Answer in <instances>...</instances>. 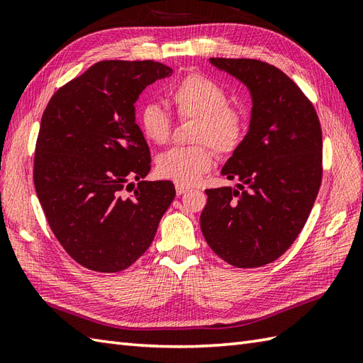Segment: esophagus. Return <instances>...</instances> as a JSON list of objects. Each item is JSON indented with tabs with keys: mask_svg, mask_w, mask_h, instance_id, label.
Returning a JSON list of instances; mask_svg holds the SVG:
<instances>
[{
	"mask_svg": "<svg viewBox=\"0 0 363 363\" xmlns=\"http://www.w3.org/2000/svg\"><path fill=\"white\" fill-rule=\"evenodd\" d=\"M190 189L189 187H186V186H181V184H176V194H177V196H181V195H184V194H187Z\"/></svg>",
	"mask_w": 363,
	"mask_h": 363,
	"instance_id": "obj_1",
	"label": "esophagus"
}]
</instances>
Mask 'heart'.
Masks as SVG:
<instances>
[{"label":"heart","instance_id":"1","mask_svg":"<svg viewBox=\"0 0 363 363\" xmlns=\"http://www.w3.org/2000/svg\"><path fill=\"white\" fill-rule=\"evenodd\" d=\"M181 118L198 121L195 142L209 143L215 151L228 154L240 146L245 133V115L229 106V95L220 82L203 74H189L169 94ZM138 125L150 142L162 145L172 134V118L159 104L150 103L138 113ZM213 164L207 145L174 146L157 157V173L181 186H194Z\"/></svg>","mask_w":363,"mask_h":363}]
</instances>
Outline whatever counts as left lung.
<instances>
[{
	"mask_svg": "<svg viewBox=\"0 0 363 363\" xmlns=\"http://www.w3.org/2000/svg\"><path fill=\"white\" fill-rule=\"evenodd\" d=\"M251 95L248 134L221 174L238 184L206 190L201 230L237 268L281 257L304 228L321 184L323 137L312 103L279 68L256 59L211 57Z\"/></svg>",
	"mask_w": 363,
	"mask_h": 363,
	"instance_id": "8db88e82",
	"label": "left lung"
}]
</instances>
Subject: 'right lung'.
<instances>
[{
	"instance_id": "right-lung-1",
	"label": "right lung",
	"mask_w": 363,
	"mask_h": 363,
	"mask_svg": "<svg viewBox=\"0 0 363 363\" xmlns=\"http://www.w3.org/2000/svg\"><path fill=\"white\" fill-rule=\"evenodd\" d=\"M172 73L154 60H103L60 87L43 112L34 156L38 201L64 250L94 272L133 265L174 199L173 182L143 181L151 156L135 123L142 91Z\"/></svg>"
}]
</instances>
